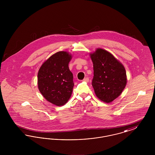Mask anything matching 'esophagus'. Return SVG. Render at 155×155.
I'll list each match as a JSON object with an SVG mask.
<instances>
[{
	"label": "esophagus",
	"instance_id": "esophagus-1",
	"mask_svg": "<svg viewBox=\"0 0 155 155\" xmlns=\"http://www.w3.org/2000/svg\"><path fill=\"white\" fill-rule=\"evenodd\" d=\"M83 81H85V82H88L89 81L88 77H86V78H85L83 80Z\"/></svg>",
	"mask_w": 155,
	"mask_h": 155
}]
</instances>
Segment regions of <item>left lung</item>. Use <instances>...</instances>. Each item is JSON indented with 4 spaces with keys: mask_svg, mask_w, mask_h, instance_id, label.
Returning a JSON list of instances; mask_svg holds the SVG:
<instances>
[{
    "mask_svg": "<svg viewBox=\"0 0 155 155\" xmlns=\"http://www.w3.org/2000/svg\"><path fill=\"white\" fill-rule=\"evenodd\" d=\"M89 55L93 62L92 85L96 96L103 102L110 103L125 88V68L111 53L103 49L97 48Z\"/></svg>",
    "mask_w": 155,
    "mask_h": 155,
    "instance_id": "1",
    "label": "left lung"
}]
</instances>
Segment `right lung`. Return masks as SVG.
<instances>
[{"instance_id": "add662e5", "label": "right lung", "mask_w": 155, "mask_h": 155, "mask_svg": "<svg viewBox=\"0 0 155 155\" xmlns=\"http://www.w3.org/2000/svg\"><path fill=\"white\" fill-rule=\"evenodd\" d=\"M71 59L68 52H57L47 59L38 71L40 92L46 101L58 106L65 104L72 94L73 75L68 67Z\"/></svg>"}]
</instances>
